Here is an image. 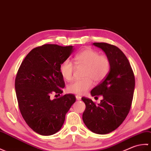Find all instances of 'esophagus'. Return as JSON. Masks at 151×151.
Listing matches in <instances>:
<instances>
[{"label":"esophagus","instance_id":"esophagus-1","mask_svg":"<svg viewBox=\"0 0 151 151\" xmlns=\"http://www.w3.org/2000/svg\"><path fill=\"white\" fill-rule=\"evenodd\" d=\"M76 98L77 100H81V97L80 96H78V95H76Z\"/></svg>","mask_w":151,"mask_h":151}]
</instances>
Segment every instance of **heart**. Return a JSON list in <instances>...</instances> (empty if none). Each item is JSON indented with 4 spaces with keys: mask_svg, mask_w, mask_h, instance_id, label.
<instances>
[{
    "mask_svg": "<svg viewBox=\"0 0 151 151\" xmlns=\"http://www.w3.org/2000/svg\"><path fill=\"white\" fill-rule=\"evenodd\" d=\"M73 61L76 66H85L81 79L75 80L67 87L68 92L73 94L83 95L92 88L93 80L96 83L101 82L110 71V61L106 55H99V52L92 49H85L75 55ZM69 59L63 61L59 66V71L66 81L73 79L75 65Z\"/></svg>",
    "mask_w": 151,
    "mask_h": 151,
    "instance_id": "1",
    "label": "heart"
}]
</instances>
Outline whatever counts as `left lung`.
Returning a JSON list of instances; mask_svg holds the SVG:
<instances>
[{
	"mask_svg": "<svg viewBox=\"0 0 151 151\" xmlns=\"http://www.w3.org/2000/svg\"><path fill=\"white\" fill-rule=\"evenodd\" d=\"M101 48L110 61V69L106 78L93 88L92 96L102 95L98 105L83 97L86 108L83 120L89 130L106 134L116 130L128 115L131 107L135 78L128 59L117 46L106 42H93Z\"/></svg>",
	"mask_w": 151,
	"mask_h": 151,
	"instance_id": "1",
	"label": "left lung"
}]
</instances>
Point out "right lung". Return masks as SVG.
I'll return each mask as SVG.
<instances>
[{
  "instance_id": "add662e5",
  "label": "right lung",
  "mask_w": 151,
  "mask_h": 151,
  "mask_svg": "<svg viewBox=\"0 0 151 151\" xmlns=\"http://www.w3.org/2000/svg\"><path fill=\"white\" fill-rule=\"evenodd\" d=\"M73 52L72 46L43 45L32 50L17 73L15 87L20 112L33 131L50 136L61 129L65 115L76 101L73 94H61L65 83L59 71L61 63Z\"/></svg>"
}]
</instances>
